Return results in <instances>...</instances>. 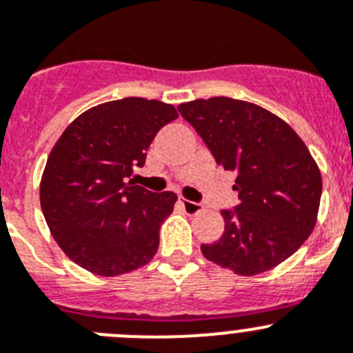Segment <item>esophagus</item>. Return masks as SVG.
Masks as SVG:
<instances>
[{"label":"esophagus","mask_w":353,"mask_h":353,"mask_svg":"<svg viewBox=\"0 0 353 353\" xmlns=\"http://www.w3.org/2000/svg\"><path fill=\"white\" fill-rule=\"evenodd\" d=\"M179 202H181V205H183L184 211L188 212V214H196V212H200L202 211V208H204V205L200 204V202H193V200L181 199Z\"/></svg>","instance_id":"34e87169"}]
</instances>
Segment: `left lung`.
Returning <instances> with one entry per match:
<instances>
[{"instance_id": "obj_1", "label": "left lung", "mask_w": 353, "mask_h": 353, "mask_svg": "<svg viewBox=\"0 0 353 353\" xmlns=\"http://www.w3.org/2000/svg\"><path fill=\"white\" fill-rule=\"evenodd\" d=\"M216 163L236 172L239 204L221 209L223 236L200 250L241 276L269 271L294 255L316 223L322 176L299 135L269 110L214 97L177 107Z\"/></svg>"}]
</instances>
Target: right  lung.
<instances>
[{
  "mask_svg": "<svg viewBox=\"0 0 353 353\" xmlns=\"http://www.w3.org/2000/svg\"><path fill=\"white\" fill-rule=\"evenodd\" d=\"M176 117L163 101L123 98L85 110L56 142L40 204L56 243L81 268L117 276L154 256L177 195L149 192L130 177Z\"/></svg>",
  "mask_w": 353,
  "mask_h": 353,
  "instance_id": "add662e5",
  "label": "right lung"
}]
</instances>
